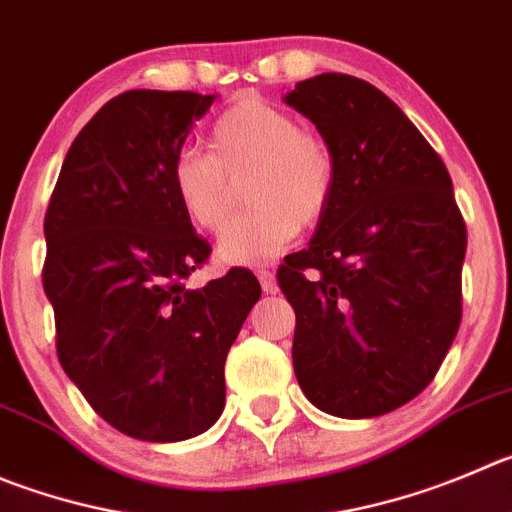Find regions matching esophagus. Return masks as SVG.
Masks as SVG:
<instances>
[{
	"instance_id": "34e87169",
	"label": "esophagus",
	"mask_w": 512,
	"mask_h": 512,
	"mask_svg": "<svg viewBox=\"0 0 512 512\" xmlns=\"http://www.w3.org/2000/svg\"><path fill=\"white\" fill-rule=\"evenodd\" d=\"M255 275L265 293H275V290H278V280H275V272L272 270H257Z\"/></svg>"
}]
</instances>
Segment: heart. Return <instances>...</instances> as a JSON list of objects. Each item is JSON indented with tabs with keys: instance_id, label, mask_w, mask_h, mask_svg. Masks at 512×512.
<instances>
[{
	"instance_id": "heart-1",
	"label": "heart",
	"mask_w": 512,
	"mask_h": 512,
	"mask_svg": "<svg viewBox=\"0 0 512 512\" xmlns=\"http://www.w3.org/2000/svg\"><path fill=\"white\" fill-rule=\"evenodd\" d=\"M245 181V214L219 234L217 255L229 265H260L328 212L336 191V154L318 131L300 126L280 105L242 95L214 121L209 156L181 148L169 169L181 212L217 232L232 207V181Z\"/></svg>"
}]
</instances>
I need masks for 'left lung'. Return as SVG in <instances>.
<instances>
[{
	"label": "left lung",
	"instance_id": "8db88e82",
	"mask_svg": "<svg viewBox=\"0 0 512 512\" xmlns=\"http://www.w3.org/2000/svg\"><path fill=\"white\" fill-rule=\"evenodd\" d=\"M285 103L336 154L331 207L278 270L295 376L333 417H381L427 389L455 341L465 219L447 166L379 88L323 73Z\"/></svg>",
	"mask_w": 512,
	"mask_h": 512
}]
</instances>
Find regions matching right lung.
Returning <instances> with one entry per match:
<instances>
[{
    "label": "right lung",
    "instance_id": "1",
    "mask_svg": "<svg viewBox=\"0 0 512 512\" xmlns=\"http://www.w3.org/2000/svg\"><path fill=\"white\" fill-rule=\"evenodd\" d=\"M212 103L189 90L108 100L70 146L45 214L57 358L105 422L146 442L217 422L227 351L262 293L242 267L186 285L212 247L181 212L169 169Z\"/></svg>",
    "mask_w": 512,
    "mask_h": 512
}]
</instances>
